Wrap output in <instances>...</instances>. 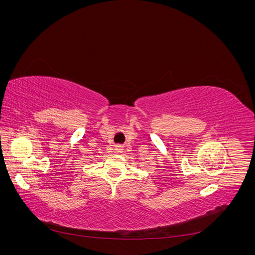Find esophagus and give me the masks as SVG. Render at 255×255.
<instances>
[{
    "instance_id": "1",
    "label": "esophagus",
    "mask_w": 255,
    "mask_h": 255,
    "mask_svg": "<svg viewBox=\"0 0 255 255\" xmlns=\"http://www.w3.org/2000/svg\"><path fill=\"white\" fill-rule=\"evenodd\" d=\"M115 151L117 153H120L122 151V146L120 144H116L115 145Z\"/></svg>"
}]
</instances>
